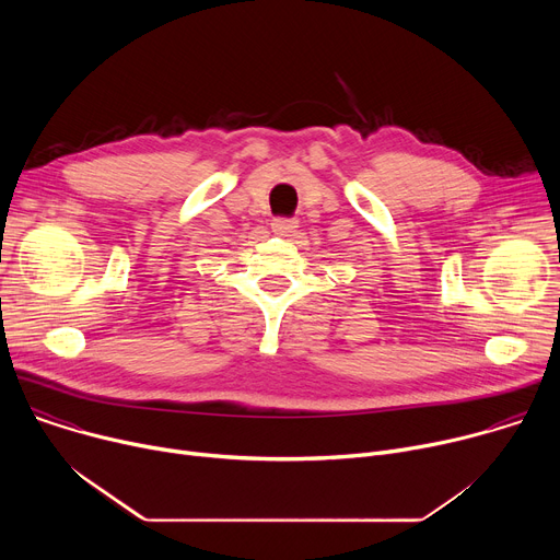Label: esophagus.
Here are the masks:
<instances>
[{"mask_svg":"<svg viewBox=\"0 0 560 560\" xmlns=\"http://www.w3.org/2000/svg\"><path fill=\"white\" fill-rule=\"evenodd\" d=\"M294 228H296V219H285V217H277V219H272V230L277 232V234H290V232H294Z\"/></svg>","mask_w":560,"mask_h":560,"instance_id":"obj_1","label":"esophagus"}]
</instances>
